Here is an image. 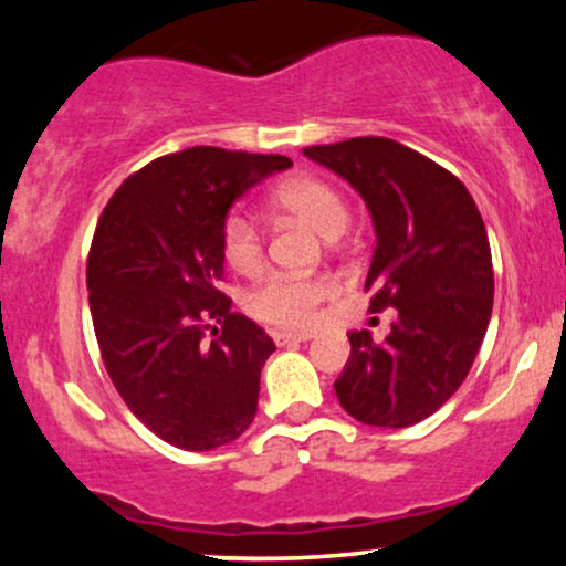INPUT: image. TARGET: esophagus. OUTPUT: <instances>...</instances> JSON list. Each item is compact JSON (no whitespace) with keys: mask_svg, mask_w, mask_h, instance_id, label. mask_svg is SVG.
<instances>
[{"mask_svg":"<svg viewBox=\"0 0 566 566\" xmlns=\"http://www.w3.org/2000/svg\"><path fill=\"white\" fill-rule=\"evenodd\" d=\"M276 346H292V343H305L311 340L308 333H271Z\"/></svg>","mask_w":566,"mask_h":566,"instance_id":"1","label":"esophagus"}]
</instances>
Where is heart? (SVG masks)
Wrapping results in <instances>:
<instances>
[{"mask_svg":"<svg viewBox=\"0 0 566 566\" xmlns=\"http://www.w3.org/2000/svg\"><path fill=\"white\" fill-rule=\"evenodd\" d=\"M279 210L305 220L322 237H337L348 226V205L335 186L314 175H295L282 180L271 193ZM223 258L239 274L250 276L263 265V229L250 212H231L223 223ZM335 282L324 274H290L276 271L265 276L247 297V311L271 327L303 329L311 327L319 305L335 295Z\"/></svg>","mask_w":566,"mask_h":566,"instance_id":"heart-1","label":"heart"}]
</instances>
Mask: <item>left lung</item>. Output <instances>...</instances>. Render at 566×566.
Here are the masks:
<instances>
[{"label": "left lung", "instance_id": "obj_1", "mask_svg": "<svg viewBox=\"0 0 566 566\" xmlns=\"http://www.w3.org/2000/svg\"><path fill=\"white\" fill-rule=\"evenodd\" d=\"M303 154L367 201L378 237L369 311L399 314L382 343L367 329L348 333L350 356L335 380L340 407L367 426L420 423L458 391L490 324L495 274L476 201L450 170L391 138Z\"/></svg>", "mask_w": 566, "mask_h": 566}]
</instances>
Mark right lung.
Here are the masks:
<instances>
[{"label": "right lung", "mask_w": 566, "mask_h": 566, "mask_svg": "<svg viewBox=\"0 0 566 566\" xmlns=\"http://www.w3.org/2000/svg\"><path fill=\"white\" fill-rule=\"evenodd\" d=\"M287 167L193 146L129 175L97 218L87 290L103 365L135 418L180 450L229 444L258 412L276 346L218 290L220 237L233 201Z\"/></svg>", "instance_id": "1"}]
</instances>
